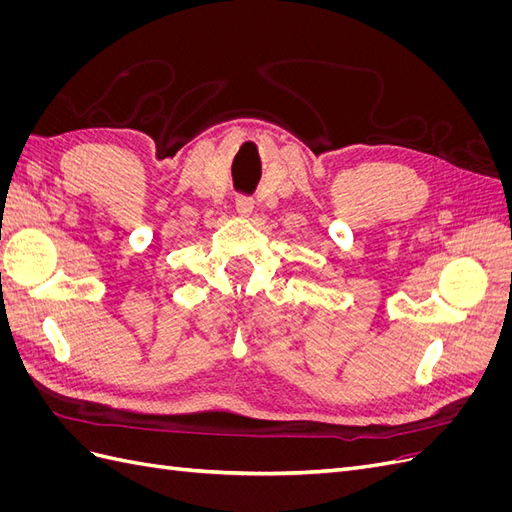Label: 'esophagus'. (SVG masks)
<instances>
[{"label": "esophagus", "instance_id": "obj_1", "mask_svg": "<svg viewBox=\"0 0 512 512\" xmlns=\"http://www.w3.org/2000/svg\"><path fill=\"white\" fill-rule=\"evenodd\" d=\"M237 213L241 215V218H252V213H254V200L252 198H247V196H239L237 198Z\"/></svg>", "mask_w": 512, "mask_h": 512}]
</instances>
